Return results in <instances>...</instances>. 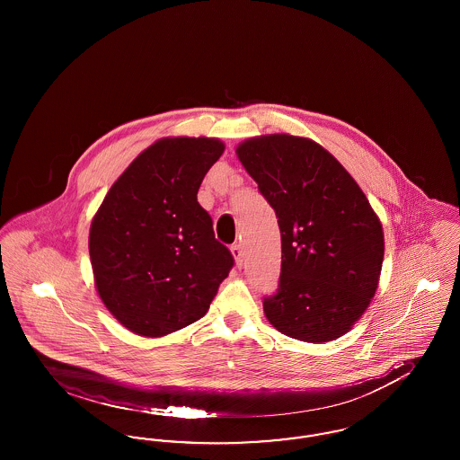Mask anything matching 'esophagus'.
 I'll use <instances>...</instances> for the list:
<instances>
[{
	"instance_id": "1",
	"label": "esophagus",
	"mask_w": 460,
	"mask_h": 460,
	"mask_svg": "<svg viewBox=\"0 0 460 460\" xmlns=\"http://www.w3.org/2000/svg\"><path fill=\"white\" fill-rule=\"evenodd\" d=\"M231 253H233V257H234V261H236V265L241 267V265H243V250H241V244H233V246H231Z\"/></svg>"
}]
</instances>
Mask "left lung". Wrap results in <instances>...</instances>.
<instances>
[{
	"label": "left lung",
	"mask_w": 460,
	"mask_h": 460,
	"mask_svg": "<svg viewBox=\"0 0 460 460\" xmlns=\"http://www.w3.org/2000/svg\"><path fill=\"white\" fill-rule=\"evenodd\" d=\"M236 152L281 231L279 285L263 296L265 317L300 341L340 338L376 293L381 222L343 165L306 137H253Z\"/></svg>",
	"instance_id": "left-lung-1"
}]
</instances>
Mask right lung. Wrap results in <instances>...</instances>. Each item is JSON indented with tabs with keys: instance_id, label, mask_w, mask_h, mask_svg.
<instances>
[{
	"instance_id": "right-lung-1",
	"label": "right lung",
	"mask_w": 460,
	"mask_h": 460,
	"mask_svg": "<svg viewBox=\"0 0 460 460\" xmlns=\"http://www.w3.org/2000/svg\"><path fill=\"white\" fill-rule=\"evenodd\" d=\"M222 152L208 137L156 141L115 181L93 219L98 293L136 334L155 338L197 323L234 265L197 198Z\"/></svg>"
}]
</instances>
